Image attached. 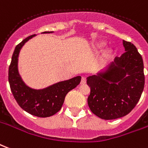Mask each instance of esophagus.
Masks as SVG:
<instances>
[{
  "mask_svg": "<svg viewBox=\"0 0 148 148\" xmlns=\"http://www.w3.org/2000/svg\"><path fill=\"white\" fill-rule=\"evenodd\" d=\"M85 83H86V78H85V77H82V81H81V84H82V85H84Z\"/></svg>",
  "mask_w": 148,
  "mask_h": 148,
  "instance_id": "obj_1",
  "label": "esophagus"
}]
</instances>
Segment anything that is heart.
<instances>
[{
  "instance_id": "1",
  "label": "heart",
  "mask_w": 148,
  "mask_h": 148,
  "mask_svg": "<svg viewBox=\"0 0 148 148\" xmlns=\"http://www.w3.org/2000/svg\"><path fill=\"white\" fill-rule=\"evenodd\" d=\"M98 45H99V46H102V45H103V44H99ZM110 51H106L105 52H103V57L104 58H108L109 56H110Z\"/></svg>"
}]
</instances>
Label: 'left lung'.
Returning <instances> with one entry per match:
<instances>
[{"instance_id":"left-lung-1","label":"left lung","mask_w":148,"mask_h":148,"mask_svg":"<svg viewBox=\"0 0 148 148\" xmlns=\"http://www.w3.org/2000/svg\"><path fill=\"white\" fill-rule=\"evenodd\" d=\"M125 52L103 72L87 77L88 104L102 119L112 120L131 112L144 88V62L136 46L123 40Z\"/></svg>"}]
</instances>
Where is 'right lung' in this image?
Masks as SVG:
<instances>
[{
    "mask_svg": "<svg viewBox=\"0 0 148 148\" xmlns=\"http://www.w3.org/2000/svg\"><path fill=\"white\" fill-rule=\"evenodd\" d=\"M49 33H52V31H45L43 34ZM35 35L27 37L16 45L8 69V82L13 96L22 109L32 115L46 118L54 115L60 111L66 95L79 85L82 77L77 76L43 89H34L28 87L18 74V57L24 44Z\"/></svg>",
    "mask_w": 148,
    "mask_h": 148,
    "instance_id": "right-lung-1",
    "label": "right lung"
}]
</instances>
